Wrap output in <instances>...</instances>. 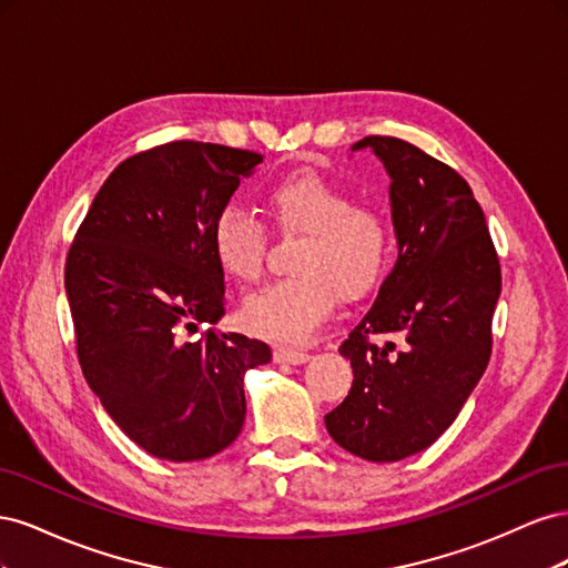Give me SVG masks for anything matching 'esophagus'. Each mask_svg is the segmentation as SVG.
<instances>
[{"label": "esophagus", "mask_w": 568, "mask_h": 568, "mask_svg": "<svg viewBox=\"0 0 568 568\" xmlns=\"http://www.w3.org/2000/svg\"><path fill=\"white\" fill-rule=\"evenodd\" d=\"M274 359L284 365H303L311 359V353L301 351V348H288V346H277L274 348Z\"/></svg>", "instance_id": "34e87169"}]
</instances>
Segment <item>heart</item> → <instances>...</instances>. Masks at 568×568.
Segmentation results:
<instances>
[{
	"label": "heart",
	"instance_id": "1",
	"mask_svg": "<svg viewBox=\"0 0 568 568\" xmlns=\"http://www.w3.org/2000/svg\"><path fill=\"white\" fill-rule=\"evenodd\" d=\"M265 209L286 234L303 236L291 270L296 274L253 294L244 320L253 332L303 341L326 320L336 303L355 301L376 286L390 255V227L382 211L355 203L346 189L315 173L272 184ZM211 244L220 267L234 280L255 284L263 277L267 234L248 211L222 209Z\"/></svg>",
	"mask_w": 568,
	"mask_h": 568
}]
</instances>
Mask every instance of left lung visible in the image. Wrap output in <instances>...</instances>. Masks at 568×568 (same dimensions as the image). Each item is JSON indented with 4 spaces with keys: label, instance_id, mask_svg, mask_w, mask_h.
Wrapping results in <instances>:
<instances>
[{
    "label": "left lung",
    "instance_id": "obj_1",
    "mask_svg": "<svg viewBox=\"0 0 568 568\" xmlns=\"http://www.w3.org/2000/svg\"><path fill=\"white\" fill-rule=\"evenodd\" d=\"M359 149L390 178L398 261L341 343L353 386L324 424L351 455L398 462L426 450L484 376L503 277L486 215L450 165L395 136H365ZM379 333L402 346L369 344Z\"/></svg>",
    "mask_w": 568,
    "mask_h": 568
}]
</instances>
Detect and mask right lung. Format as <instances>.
Listing matches in <instances>:
<instances>
[{"label":"right lung","instance_id":"1","mask_svg":"<svg viewBox=\"0 0 568 568\" xmlns=\"http://www.w3.org/2000/svg\"><path fill=\"white\" fill-rule=\"evenodd\" d=\"M261 153L170 142L120 163L99 189L65 261V296L84 379L132 443L168 462L213 457L242 434L244 374L267 343L217 334L225 272L217 213ZM201 323L212 329L186 339Z\"/></svg>","mask_w":568,"mask_h":568}]
</instances>
